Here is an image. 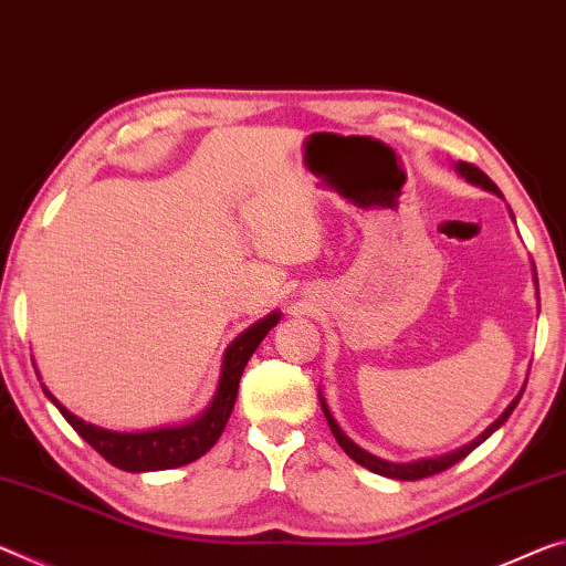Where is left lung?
Instances as JSON below:
<instances>
[{
	"label": "left lung",
	"instance_id": "obj_1",
	"mask_svg": "<svg viewBox=\"0 0 566 566\" xmlns=\"http://www.w3.org/2000/svg\"><path fill=\"white\" fill-rule=\"evenodd\" d=\"M453 170L455 174H459L461 178H465V181L469 184H473V186H481L483 191H491V193H496V196H501V191H499V186L491 181V178L483 174L481 168H476L473 164H465V160H459V164H453ZM501 199H504V196H501ZM509 213H511V209H509ZM511 219H514V213H511ZM534 272V286H536V297H539V284H536V269H532ZM526 388V385H524ZM524 388L518 390V396L509 402V408L501 412V416L493 420V423L483 430V433L479 436V438H473L471 443H465V446H461V448H455V451H451V453H443V455H430V459H418V461H408V463H396V461H385V459H380V455H373L370 451H365V448H360L357 446L355 441H349V438L343 433V428L337 426V420L332 418V412H329V408H327V402H325V398H322V392H319V406H322V412H325V418H327V423H329V430H332V436H335V441L339 443V448H343V451L349 455V459H353L355 463H360L363 469H367V471H373V473H378V476H385V479H396V481H418V479H426V476H433V473H441V471H446V469H451L453 463H459V461H463L465 455H469L473 448L476 446H481L483 441H486V438L491 436V433H496V430L506 423L509 420V416L511 412H514V408H516V402L522 400V392H524Z\"/></svg>",
	"mask_w": 566,
	"mask_h": 566
}]
</instances>
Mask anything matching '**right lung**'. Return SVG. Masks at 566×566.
I'll return each instance as SVG.
<instances>
[{
    "label": "right lung",
    "mask_w": 566,
    "mask_h": 566,
    "mask_svg": "<svg viewBox=\"0 0 566 566\" xmlns=\"http://www.w3.org/2000/svg\"><path fill=\"white\" fill-rule=\"evenodd\" d=\"M282 312H272V315H266L264 319L254 322V325L247 327L234 343L223 349L217 392H213L211 402L206 406L201 416L186 420L181 426L136 430V433L107 430L101 426L85 423L83 418L70 412L48 388H44V385L42 390L44 396L55 402V408L65 416L67 423L77 430V436L93 446L107 463L115 465V469L130 473L178 469V465L201 459V455L219 441V436L229 423L231 410H234L241 373H244L249 357L256 353L259 343L269 335V329L276 327Z\"/></svg>",
    "instance_id": "right-lung-1"
}]
</instances>
